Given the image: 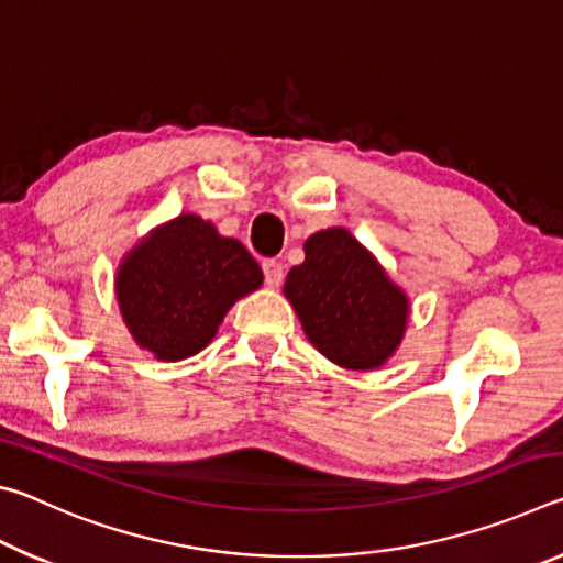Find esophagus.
I'll use <instances>...</instances> for the list:
<instances>
[{
  "label": "esophagus",
  "instance_id": "esophagus-1",
  "mask_svg": "<svg viewBox=\"0 0 563 563\" xmlns=\"http://www.w3.org/2000/svg\"><path fill=\"white\" fill-rule=\"evenodd\" d=\"M263 275H265V283H268L271 288H278L283 280V265L273 258L263 261Z\"/></svg>",
  "mask_w": 563,
  "mask_h": 563
}]
</instances>
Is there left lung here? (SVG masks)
<instances>
[{"label": "left lung", "mask_w": 563, "mask_h": 563, "mask_svg": "<svg viewBox=\"0 0 563 563\" xmlns=\"http://www.w3.org/2000/svg\"><path fill=\"white\" fill-rule=\"evenodd\" d=\"M285 298L308 340L345 369H375L402 342L409 300L345 228L305 241V261L285 278Z\"/></svg>", "instance_id": "left-lung-1"}]
</instances>
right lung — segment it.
Instances as JSON below:
<instances>
[{
    "label": "right lung",
    "mask_w": 563,
    "mask_h": 563,
    "mask_svg": "<svg viewBox=\"0 0 563 563\" xmlns=\"http://www.w3.org/2000/svg\"><path fill=\"white\" fill-rule=\"evenodd\" d=\"M263 271L243 243L184 213L156 228L117 273L121 318L139 347L176 362L216 338L225 312L258 290Z\"/></svg>",
    "instance_id": "obj_1"
}]
</instances>
